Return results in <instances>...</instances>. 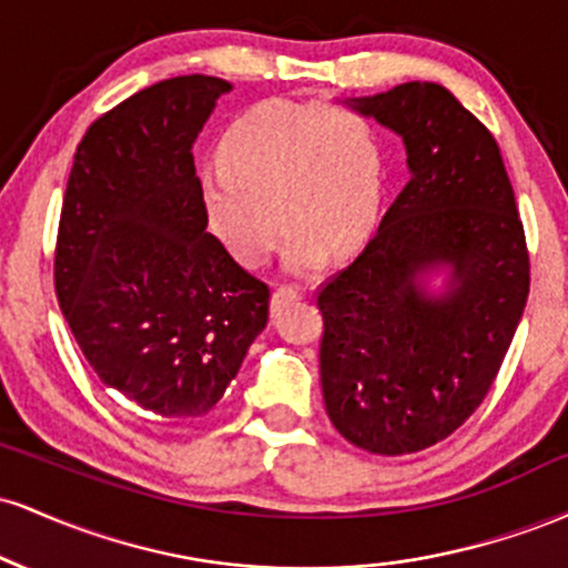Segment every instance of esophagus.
I'll return each instance as SVG.
<instances>
[{
  "mask_svg": "<svg viewBox=\"0 0 568 568\" xmlns=\"http://www.w3.org/2000/svg\"><path fill=\"white\" fill-rule=\"evenodd\" d=\"M298 298H304V291L296 288V285H283V288H277L272 293V306L280 310V306L291 304V302H298Z\"/></svg>",
  "mask_w": 568,
  "mask_h": 568,
  "instance_id": "esophagus-1",
  "label": "esophagus"
}]
</instances>
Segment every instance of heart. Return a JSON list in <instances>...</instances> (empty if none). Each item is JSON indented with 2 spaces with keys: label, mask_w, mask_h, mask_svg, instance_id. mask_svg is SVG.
Wrapping results in <instances>:
<instances>
[{
  "label": "heart",
  "mask_w": 568,
  "mask_h": 568,
  "mask_svg": "<svg viewBox=\"0 0 568 568\" xmlns=\"http://www.w3.org/2000/svg\"><path fill=\"white\" fill-rule=\"evenodd\" d=\"M219 162L202 173V202L211 230L247 266L270 262L280 216L291 224L285 266L293 275L315 272L331 245L363 243L379 219L382 139L352 109L258 103L226 130Z\"/></svg>",
  "instance_id": "heart-1"
}]
</instances>
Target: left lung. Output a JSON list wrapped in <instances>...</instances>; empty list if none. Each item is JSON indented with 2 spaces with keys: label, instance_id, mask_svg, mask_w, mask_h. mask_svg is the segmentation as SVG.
Wrapping results in <instances>:
<instances>
[{
  "label": "left lung",
  "instance_id": "8db88e82",
  "mask_svg": "<svg viewBox=\"0 0 568 568\" xmlns=\"http://www.w3.org/2000/svg\"><path fill=\"white\" fill-rule=\"evenodd\" d=\"M344 103L400 135L410 179L317 293L325 410L363 452L414 454L491 389L529 298V251L497 141L443 84ZM438 271L447 285L433 294Z\"/></svg>",
  "mask_w": 568,
  "mask_h": 568
}]
</instances>
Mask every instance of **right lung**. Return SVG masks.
<instances>
[{
  "label": "right lung",
  "instance_id": "obj_1",
  "mask_svg": "<svg viewBox=\"0 0 568 568\" xmlns=\"http://www.w3.org/2000/svg\"><path fill=\"white\" fill-rule=\"evenodd\" d=\"M232 84L162 80L98 116L71 165L55 293L93 374L152 419L207 414L270 317V285L207 230L192 146Z\"/></svg>",
  "mask_w": 568,
  "mask_h": 568
}]
</instances>
